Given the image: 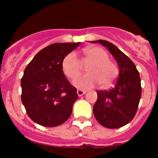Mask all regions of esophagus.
Instances as JSON below:
<instances>
[{
    "instance_id": "obj_1",
    "label": "esophagus",
    "mask_w": 158,
    "mask_h": 158,
    "mask_svg": "<svg viewBox=\"0 0 158 158\" xmlns=\"http://www.w3.org/2000/svg\"><path fill=\"white\" fill-rule=\"evenodd\" d=\"M77 93L78 96H81L82 95L85 94L86 92L85 91H83V90H81V89H78L77 91Z\"/></svg>"
}]
</instances>
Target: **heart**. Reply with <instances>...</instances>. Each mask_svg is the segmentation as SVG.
<instances>
[{
  "mask_svg": "<svg viewBox=\"0 0 158 158\" xmlns=\"http://www.w3.org/2000/svg\"><path fill=\"white\" fill-rule=\"evenodd\" d=\"M85 61L90 62L87 67L88 74L73 81L76 87L82 89H92L100 84L101 87L111 86L118 76L116 65L109 60V56L104 49L97 47H87L84 50ZM62 69L71 79L77 77L81 71V64L76 53L71 52L62 61Z\"/></svg>",
  "mask_w": 158,
  "mask_h": 158,
  "instance_id": "b5f03b06",
  "label": "heart"
}]
</instances>
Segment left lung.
Wrapping results in <instances>:
<instances>
[{"instance_id":"8db88e82","label":"left lung","mask_w":158,"mask_h":158,"mask_svg":"<svg viewBox=\"0 0 158 158\" xmlns=\"http://www.w3.org/2000/svg\"><path fill=\"white\" fill-rule=\"evenodd\" d=\"M91 43L105 47L116 61L119 70L114 87L96 92L97 100L93 106V114L104 127H122L133 119L138 110L142 95L139 73L134 62L111 43L101 40Z\"/></svg>"}]
</instances>
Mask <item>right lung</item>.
Instances as JSON below:
<instances>
[{
  "instance_id": "1",
  "label": "right lung",
  "mask_w": 158,
  "mask_h": 158,
  "mask_svg": "<svg viewBox=\"0 0 158 158\" xmlns=\"http://www.w3.org/2000/svg\"><path fill=\"white\" fill-rule=\"evenodd\" d=\"M80 43L51 44L41 50L25 68L21 100L28 116L36 123L53 127L71 115L78 96L63 73L62 61Z\"/></svg>"
}]
</instances>
